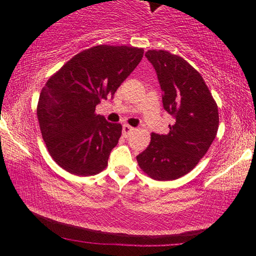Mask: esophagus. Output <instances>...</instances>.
I'll return each mask as SVG.
<instances>
[{"instance_id": "1", "label": "esophagus", "mask_w": 256, "mask_h": 256, "mask_svg": "<svg viewBox=\"0 0 256 256\" xmlns=\"http://www.w3.org/2000/svg\"><path fill=\"white\" fill-rule=\"evenodd\" d=\"M132 130H134V128L128 124H124V127H122V134H124V136H128Z\"/></svg>"}]
</instances>
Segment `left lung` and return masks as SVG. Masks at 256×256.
Here are the masks:
<instances>
[{
	"label": "left lung",
	"instance_id": "left-lung-1",
	"mask_svg": "<svg viewBox=\"0 0 256 256\" xmlns=\"http://www.w3.org/2000/svg\"><path fill=\"white\" fill-rule=\"evenodd\" d=\"M146 57L158 78L164 110L174 121L169 134L152 132L136 160L152 180H174L190 172L208 152L218 132V106L202 76L180 56L149 50Z\"/></svg>",
	"mask_w": 256,
	"mask_h": 256
}]
</instances>
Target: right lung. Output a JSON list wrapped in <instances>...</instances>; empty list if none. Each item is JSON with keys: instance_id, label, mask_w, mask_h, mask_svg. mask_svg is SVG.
I'll list each match as a JSON object with an SVG mask.
<instances>
[{"instance_id": "right-lung-1", "label": "right lung", "mask_w": 256, "mask_h": 256, "mask_svg": "<svg viewBox=\"0 0 256 256\" xmlns=\"http://www.w3.org/2000/svg\"><path fill=\"white\" fill-rule=\"evenodd\" d=\"M143 57V48L98 45L76 54L42 90L37 116L56 163L76 176H93L108 164L122 126L96 107L113 96Z\"/></svg>"}]
</instances>
